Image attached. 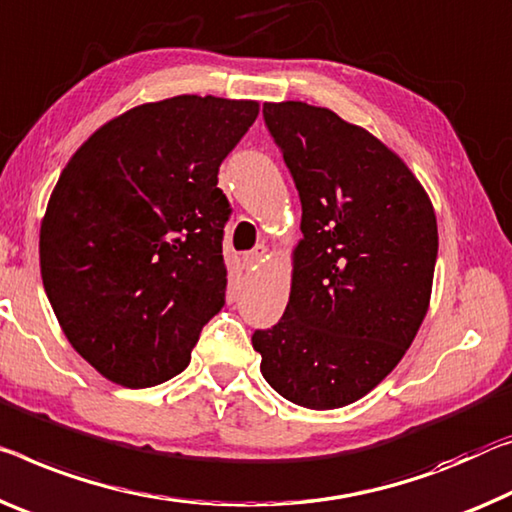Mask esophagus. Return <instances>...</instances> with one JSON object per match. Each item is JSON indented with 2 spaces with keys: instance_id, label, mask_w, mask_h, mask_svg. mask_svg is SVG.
<instances>
[{
  "instance_id": "1",
  "label": "esophagus",
  "mask_w": 512,
  "mask_h": 512,
  "mask_svg": "<svg viewBox=\"0 0 512 512\" xmlns=\"http://www.w3.org/2000/svg\"><path fill=\"white\" fill-rule=\"evenodd\" d=\"M265 258H267V247L265 245H258L254 251H249V254H245V267H247L249 272L256 270L258 265L265 263Z\"/></svg>"
}]
</instances>
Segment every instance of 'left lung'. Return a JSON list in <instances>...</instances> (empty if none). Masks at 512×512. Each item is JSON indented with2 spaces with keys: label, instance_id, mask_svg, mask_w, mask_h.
<instances>
[{
  "label": "left lung",
  "instance_id": "obj_1",
  "mask_svg": "<svg viewBox=\"0 0 512 512\" xmlns=\"http://www.w3.org/2000/svg\"><path fill=\"white\" fill-rule=\"evenodd\" d=\"M263 116L300 192L304 238L283 318L251 343L274 391L336 410L398 366L426 318L435 208L403 157L332 109L265 102Z\"/></svg>",
  "mask_w": 512,
  "mask_h": 512
}]
</instances>
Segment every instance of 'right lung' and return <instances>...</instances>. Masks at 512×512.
Returning <instances> with one entry per match:
<instances>
[{"instance_id":"add662e5","label":"right lung","mask_w":512,"mask_h":512,"mask_svg":"<svg viewBox=\"0 0 512 512\" xmlns=\"http://www.w3.org/2000/svg\"><path fill=\"white\" fill-rule=\"evenodd\" d=\"M256 100L176 96L114 116L70 157L47 201L38 256L54 316L109 382L183 373L224 306L229 201L219 164Z\"/></svg>"}]
</instances>
